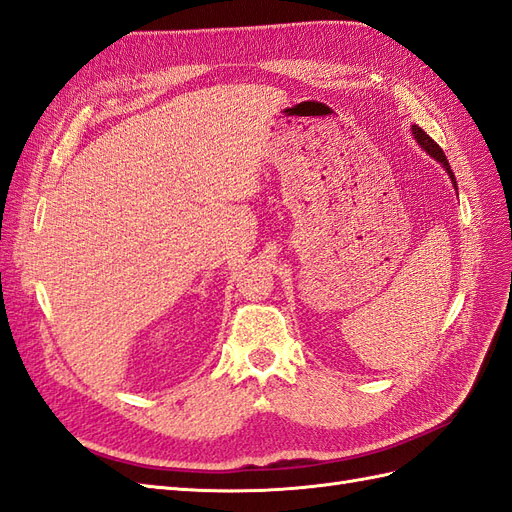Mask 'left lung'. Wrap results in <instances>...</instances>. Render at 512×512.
I'll return each mask as SVG.
<instances>
[{"label": "left lung", "instance_id": "left-lung-1", "mask_svg": "<svg viewBox=\"0 0 512 512\" xmlns=\"http://www.w3.org/2000/svg\"><path fill=\"white\" fill-rule=\"evenodd\" d=\"M412 135H414V139L420 143V148L425 150V152H429L435 160H440L442 163V167L446 169V173L450 175V180H452V184H455V191H457V180H455V175H452V169H450V165H448V160H446V154H444V150L440 148V145H437L425 130H422L420 126H412Z\"/></svg>", "mask_w": 512, "mask_h": 512}]
</instances>
